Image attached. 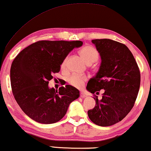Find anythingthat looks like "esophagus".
Returning a JSON list of instances; mask_svg holds the SVG:
<instances>
[{"label": "esophagus", "instance_id": "obj_1", "mask_svg": "<svg viewBox=\"0 0 151 151\" xmlns=\"http://www.w3.org/2000/svg\"><path fill=\"white\" fill-rule=\"evenodd\" d=\"M80 96H81V98H84L86 97V95H85V93H83V92H81V93H80Z\"/></svg>", "mask_w": 151, "mask_h": 151}]
</instances>
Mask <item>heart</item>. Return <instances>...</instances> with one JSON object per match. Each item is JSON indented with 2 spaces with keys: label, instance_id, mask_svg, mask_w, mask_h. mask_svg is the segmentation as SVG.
<instances>
[{
  "label": "heart",
  "instance_id": "obj_1",
  "mask_svg": "<svg viewBox=\"0 0 151 151\" xmlns=\"http://www.w3.org/2000/svg\"><path fill=\"white\" fill-rule=\"evenodd\" d=\"M79 54L82 59L87 65H91L98 60L99 53L95 47L91 45H86L83 47L79 51ZM68 58L66 57L63 60L61 64V68H64L66 67ZM87 81V77L85 76L73 75L68 79V83L76 88H81L85 82Z\"/></svg>",
  "mask_w": 151,
  "mask_h": 151
}]
</instances>
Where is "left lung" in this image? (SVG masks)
<instances>
[{"label":"left lung","instance_id":"8db88e82","mask_svg":"<svg viewBox=\"0 0 151 151\" xmlns=\"http://www.w3.org/2000/svg\"><path fill=\"white\" fill-rule=\"evenodd\" d=\"M100 53V68L89 81L87 89L95 96L96 106L87 112L92 122L102 127L111 126L124 119L133 108L140 85V73L133 54L124 44L111 39H95Z\"/></svg>","mask_w":151,"mask_h":151}]
</instances>
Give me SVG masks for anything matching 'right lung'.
Returning <instances> with one entry per match:
<instances>
[{
  "label": "right lung",
  "instance_id": "1",
  "mask_svg": "<svg viewBox=\"0 0 151 151\" xmlns=\"http://www.w3.org/2000/svg\"><path fill=\"white\" fill-rule=\"evenodd\" d=\"M80 40H40L24 49L15 57L10 70L11 85L16 102L26 115L38 123L51 124L64 117L79 91L66 85L49 88L53 74L59 73L63 60Z\"/></svg>",
  "mask_w": 151,
  "mask_h": 151
}]
</instances>
